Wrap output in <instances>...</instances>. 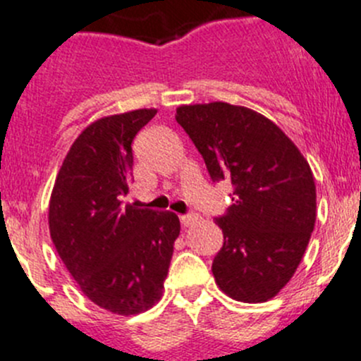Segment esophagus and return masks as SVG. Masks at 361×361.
<instances>
[{
  "mask_svg": "<svg viewBox=\"0 0 361 361\" xmlns=\"http://www.w3.org/2000/svg\"><path fill=\"white\" fill-rule=\"evenodd\" d=\"M181 224L183 226H190V224H194V222L197 221V215L196 214H187V215H181L180 217Z\"/></svg>",
  "mask_w": 361,
  "mask_h": 361,
  "instance_id": "1",
  "label": "esophagus"
}]
</instances>
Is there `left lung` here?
<instances>
[{"mask_svg":"<svg viewBox=\"0 0 361 361\" xmlns=\"http://www.w3.org/2000/svg\"><path fill=\"white\" fill-rule=\"evenodd\" d=\"M176 121L212 181L233 185V204L215 219L224 235L212 264L215 283L242 302L274 298L294 276L315 226L308 161L272 121L245 106L183 104Z\"/></svg>","mask_w":361,"mask_h":361,"instance_id":"left-lung-1","label":"left lung"}]
</instances>
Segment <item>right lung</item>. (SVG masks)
I'll return each mask as SVG.
<instances>
[{"instance_id":"right-lung-1","label":"right lung","mask_w":361,"mask_h":361,"mask_svg":"<svg viewBox=\"0 0 361 361\" xmlns=\"http://www.w3.org/2000/svg\"><path fill=\"white\" fill-rule=\"evenodd\" d=\"M157 110L103 117L74 140L49 200V233L83 294L119 315L149 310L161 298L180 219L173 212L123 207L135 135Z\"/></svg>"}]
</instances>
